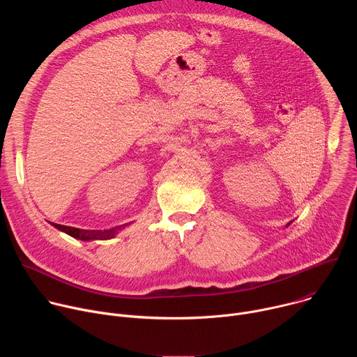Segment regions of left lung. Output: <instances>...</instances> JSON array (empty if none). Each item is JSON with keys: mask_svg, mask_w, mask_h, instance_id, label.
Segmentation results:
<instances>
[{"mask_svg": "<svg viewBox=\"0 0 357 357\" xmlns=\"http://www.w3.org/2000/svg\"><path fill=\"white\" fill-rule=\"evenodd\" d=\"M288 226H289V223H288V225H287V227H288Z\"/></svg>", "mask_w": 357, "mask_h": 357, "instance_id": "1", "label": "left lung"}]
</instances>
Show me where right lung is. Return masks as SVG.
Wrapping results in <instances>:
<instances>
[{
  "label": "right lung",
  "mask_w": 357,
  "mask_h": 357,
  "mask_svg": "<svg viewBox=\"0 0 357 357\" xmlns=\"http://www.w3.org/2000/svg\"><path fill=\"white\" fill-rule=\"evenodd\" d=\"M50 225H52L55 229L69 234L73 238H77V240H82V241H91V240H110V238H114L130 223L123 225V226H117V227H113V229H109V230H86V229L69 227V226L56 225V223H50Z\"/></svg>",
  "instance_id": "obj_1"
}]
</instances>
